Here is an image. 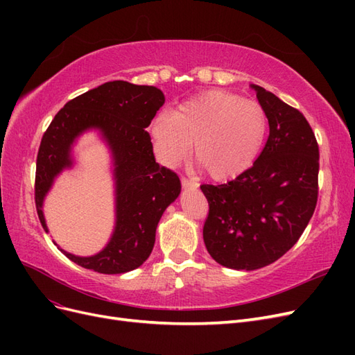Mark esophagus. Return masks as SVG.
Segmentation results:
<instances>
[{"label":"esophagus","instance_id":"esophagus-1","mask_svg":"<svg viewBox=\"0 0 355 355\" xmlns=\"http://www.w3.org/2000/svg\"><path fill=\"white\" fill-rule=\"evenodd\" d=\"M180 182H182V188H184V189H194V188H197L196 182H192V180H189L187 178H182Z\"/></svg>","mask_w":355,"mask_h":355}]
</instances>
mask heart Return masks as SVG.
<instances>
[{
  "label": "heart",
  "mask_w": 355,
  "mask_h": 355,
  "mask_svg": "<svg viewBox=\"0 0 355 355\" xmlns=\"http://www.w3.org/2000/svg\"><path fill=\"white\" fill-rule=\"evenodd\" d=\"M157 158L166 167L184 159L194 144L197 163L218 182L237 179L256 163L268 116L259 103L228 90L211 89L159 112L149 127Z\"/></svg>",
  "instance_id": "1"
}]
</instances>
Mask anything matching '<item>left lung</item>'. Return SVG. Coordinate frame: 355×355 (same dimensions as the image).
Wrapping results in <instances>:
<instances>
[{
	"label": "left lung",
	"instance_id": "8db88e82",
	"mask_svg": "<svg viewBox=\"0 0 355 355\" xmlns=\"http://www.w3.org/2000/svg\"><path fill=\"white\" fill-rule=\"evenodd\" d=\"M270 124L256 163L223 185H201L209 201L202 239L219 265L253 271L296 244L313 218L318 196V145L297 110L250 84Z\"/></svg>",
	"mask_w": 355,
	"mask_h": 355
}]
</instances>
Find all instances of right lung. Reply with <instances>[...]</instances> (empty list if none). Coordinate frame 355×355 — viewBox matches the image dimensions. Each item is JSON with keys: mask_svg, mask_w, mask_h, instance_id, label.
Masks as SVG:
<instances>
[{"mask_svg": "<svg viewBox=\"0 0 355 355\" xmlns=\"http://www.w3.org/2000/svg\"><path fill=\"white\" fill-rule=\"evenodd\" d=\"M164 93L154 85L110 81L69 101L42 136L37 157L35 204L49 232L44 200L63 171L73 168V146L94 132L108 148L114 182V230L103 249L78 256L58 249L77 265L101 274H124L151 254L157 225L180 194L173 171L155 163L151 137L145 128L164 105Z\"/></svg>", "mask_w": 355, "mask_h": 355, "instance_id": "right-lung-1", "label": "right lung"}]
</instances>
